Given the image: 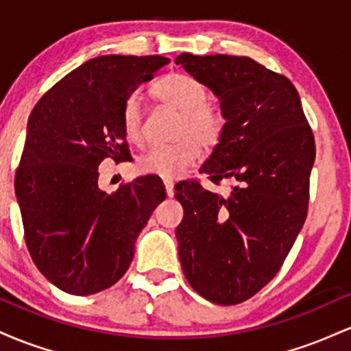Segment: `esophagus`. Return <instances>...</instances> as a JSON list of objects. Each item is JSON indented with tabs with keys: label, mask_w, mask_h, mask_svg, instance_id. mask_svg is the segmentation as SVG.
Returning <instances> with one entry per match:
<instances>
[{
	"label": "esophagus",
	"mask_w": 351,
	"mask_h": 351,
	"mask_svg": "<svg viewBox=\"0 0 351 351\" xmlns=\"http://www.w3.org/2000/svg\"><path fill=\"white\" fill-rule=\"evenodd\" d=\"M163 183H165V189H167V195L171 198V196L175 195V183H173L171 180H165Z\"/></svg>",
	"instance_id": "1"
}]
</instances>
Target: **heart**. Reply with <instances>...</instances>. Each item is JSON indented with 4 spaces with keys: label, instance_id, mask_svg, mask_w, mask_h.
<instances>
[{
    "label": "heart",
    "instance_id": "heart-1",
    "mask_svg": "<svg viewBox=\"0 0 351 351\" xmlns=\"http://www.w3.org/2000/svg\"><path fill=\"white\" fill-rule=\"evenodd\" d=\"M152 95L165 107L180 112L173 138L163 147H152L136 160L143 175L175 178L198 160L199 147L213 150L223 135V117L206 102L208 90L198 79L181 72H170L152 86ZM122 128L130 143L143 142V110L138 97H130L122 110Z\"/></svg>",
    "mask_w": 351,
    "mask_h": 351
}]
</instances>
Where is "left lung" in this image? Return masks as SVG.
<instances>
[{
  "mask_svg": "<svg viewBox=\"0 0 351 351\" xmlns=\"http://www.w3.org/2000/svg\"><path fill=\"white\" fill-rule=\"evenodd\" d=\"M219 99L223 135L199 168L213 183H234L228 196L181 181L175 198L184 277L219 305L251 299L274 279L307 217L315 142L297 88L244 56L175 60Z\"/></svg>",
  "mask_w": 351,
  "mask_h": 351,
  "instance_id": "1",
  "label": "left lung"
}]
</instances>
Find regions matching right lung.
Instances as JSON below:
<instances>
[{"label": "right lung", "instance_id": "1", "mask_svg": "<svg viewBox=\"0 0 351 351\" xmlns=\"http://www.w3.org/2000/svg\"><path fill=\"white\" fill-rule=\"evenodd\" d=\"M168 62L99 56L60 79L31 112L14 191L27 251L60 291L90 295L122 279L136 237L167 196L153 175L107 195L97 168L106 158L130 160L123 106Z\"/></svg>", "mask_w": 351, "mask_h": 351}]
</instances>
